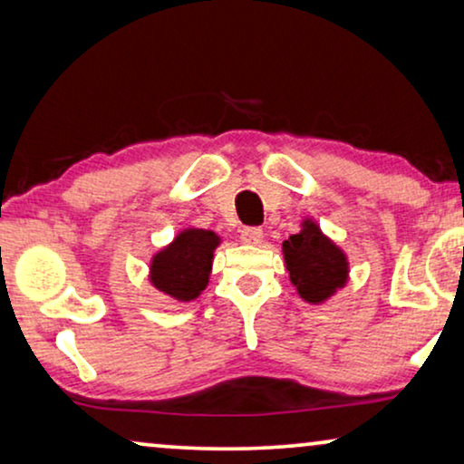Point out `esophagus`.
<instances>
[{
  "mask_svg": "<svg viewBox=\"0 0 464 464\" xmlns=\"http://www.w3.org/2000/svg\"><path fill=\"white\" fill-rule=\"evenodd\" d=\"M241 241L250 246H258L263 241V229L260 227H244L241 229Z\"/></svg>",
  "mask_w": 464,
  "mask_h": 464,
  "instance_id": "1",
  "label": "esophagus"
}]
</instances>
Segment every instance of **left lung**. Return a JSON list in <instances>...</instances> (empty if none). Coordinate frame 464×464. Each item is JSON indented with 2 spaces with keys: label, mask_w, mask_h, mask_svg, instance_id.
I'll return each instance as SVG.
<instances>
[{
  "label": "left lung",
  "mask_w": 464,
  "mask_h": 464,
  "mask_svg": "<svg viewBox=\"0 0 464 464\" xmlns=\"http://www.w3.org/2000/svg\"><path fill=\"white\" fill-rule=\"evenodd\" d=\"M284 256L290 282L309 303H322L347 282V258L313 223L284 241Z\"/></svg>",
  "instance_id": "8db88e82"
}]
</instances>
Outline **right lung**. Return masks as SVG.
<instances>
[{
  "mask_svg": "<svg viewBox=\"0 0 464 464\" xmlns=\"http://www.w3.org/2000/svg\"><path fill=\"white\" fill-rule=\"evenodd\" d=\"M217 233L187 229L153 258L151 282L176 300H193L206 288L212 269Z\"/></svg>",
  "mask_w": 464,
  "mask_h": 464,
  "instance_id": "add662e5",
  "label": "right lung"
}]
</instances>
